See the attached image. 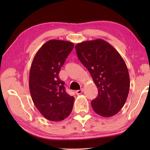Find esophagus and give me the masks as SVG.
<instances>
[{"mask_svg":"<svg viewBox=\"0 0 150 150\" xmlns=\"http://www.w3.org/2000/svg\"><path fill=\"white\" fill-rule=\"evenodd\" d=\"M82 92H83V90H82V89H81V90L76 91L75 93H76V94H77V95H80V94H81L82 93Z\"/></svg>","mask_w":150,"mask_h":150,"instance_id":"obj_1","label":"esophagus"}]
</instances>
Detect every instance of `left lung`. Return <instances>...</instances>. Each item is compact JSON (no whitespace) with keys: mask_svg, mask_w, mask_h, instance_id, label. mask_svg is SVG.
Segmentation results:
<instances>
[{"mask_svg":"<svg viewBox=\"0 0 150 150\" xmlns=\"http://www.w3.org/2000/svg\"><path fill=\"white\" fill-rule=\"evenodd\" d=\"M79 59L91 74L98 89L91 101L95 113L110 117L119 113L129 93L128 68L119 53L106 41L98 39L75 46Z\"/></svg>","mask_w":150,"mask_h":150,"instance_id":"obj_1","label":"left lung"}]
</instances>
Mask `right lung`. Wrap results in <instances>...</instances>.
<instances>
[{
    "instance_id": "obj_1",
    "label": "right lung",
    "mask_w": 150,
    "mask_h": 150,
    "mask_svg": "<svg viewBox=\"0 0 150 150\" xmlns=\"http://www.w3.org/2000/svg\"><path fill=\"white\" fill-rule=\"evenodd\" d=\"M74 44L50 40L41 46L31 63L30 91L35 106L46 119L62 120L71 113L75 98L65 91L59 73Z\"/></svg>"
}]
</instances>
